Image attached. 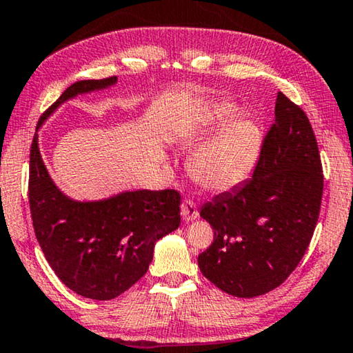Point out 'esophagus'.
<instances>
[{"mask_svg": "<svg viewBox=\"0 0 353 353\" xmlns=\"http://www.w3.org/2000/svg\"><path fill=\"white\" fill-rule=\"evenodd\" d=\"M181 216H183V221L186 222H191L199 218L197 207H195V203L191 202V200H184L181 203Z\"/></svg>", "mask_w": 353, "mask_h": 353, "instance_id": "obj_1", "label": "esophagus"}]
</instances>
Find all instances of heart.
Returning <instances> with one entry per match:
<instances>
[{"mask_svg": "<svg viewBox=\"0 0 353 353\" xmlns=\"http://www.w3.org/2000/svg\"><path fill=\"white\" fill-rule=\"evenodd\" d=\"M240 115L238 105L219 102L189 140L191 145H202L189 159V172L208 191H230L245 183L256 169L262 151V131L252 120H238Z\"/></svg>", "mask_w": 353, "mask_h": 353, "instance_id": "b5f03b06", "label": "heart"}]
</instances>
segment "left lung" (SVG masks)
Returning a JSON list of instances; mask_svg holds the SVG:
<instances>
[{"instance_id":"obj_1","label":"left lung","mask_w":353,"mask_h":353,"mask_svg":"<svg viewBox=\"0 0 353 353\" xmlns=\"http://www.w3.org/2000/svg\"><path fill=\"white\" fill-rule=\"evenodd\" d=\"M322 192L321 154L311 123L279 91L274 124L251 180L200 208L214 229V241L197 259L202 274L238 298L276 289L305 256Z\"/></svg>"}]
</instances>
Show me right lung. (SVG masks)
Returning a JSON list of instances; mask_svg holds the SVG:
<instances>
[{
	"label": "right lung",
	"mask_w": 353,
	"mask_h": 353,
	"mask_svg": "<svg viewBox=\"0 0 353 353\" xmlns=\"http://www.w3.org/2000/svg\"><path fill=\"white\" fill-rule=\"evenodd\" d=\"M118 77L69 86L37 123L30 154V208L42 252L75 294L112 300L148 271L154 245L180 227V194L135 189L99 200H75L52 180L39 150V129L59 105L110 88Z\"/></svg>",
	"instance_id": "add662e5"
}]
</instances>
